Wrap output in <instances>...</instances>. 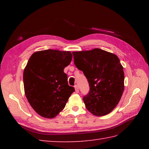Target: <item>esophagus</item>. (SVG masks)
I'll return each mask as SVG.
<instances>
[{
  "mask_svg": "<svg viewBox=\"0 0 149 149\" xmlns=\"http://www.w3.org/2000/svg\"><path fill=\"white\" fill-rule=\"evenodd\" d=\"M74 88H75V92H76V93H79V88H78L77 85H75V86H74Z\"/></svg>",
  "mask_w": 149,
  "mask_h": 149,
  "instance_id": "esophagus-1",
  "label": "esophagus"
}]
</instances>
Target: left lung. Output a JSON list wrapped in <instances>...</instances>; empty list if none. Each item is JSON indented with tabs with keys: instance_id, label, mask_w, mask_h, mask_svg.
Listing matches in <instances>:
<instances>
[{
	"instance_id": "left-lung-1",
	"label": "left lung",
	"mask_w": 149,
	"mask_h": 149,
	"mask_svg": "<svg viewBox=\"0 0 149 149\" xmlns=\"http://www.w3.org/2000/svg\"><path fill=\"white\" fill-rule=\"evenodd\" d=\"M72 54L74 64L89 83L90 92L83 97L86 109L95 116L107 115L118 105L124 90V72L118 56L100 49Z\"/></svg>"
}]
</instances>
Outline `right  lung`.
I'll return each instance as SVG.
<instances>
[{
  "instance_id": "add662e5",
  "label": "right lung",
  "mask_w": 149,
  "mask_h": 149,
  "mask_svg": "<svg viewBox=\"0 0 149 149\" xmlns=\"http://www.w3.org/2000/svg\"><path fill=\"white\" fill-rule=\"evenodd\" d=\"M72 59L70 51L52 49L35 52L30 57L24 70V91L30 105L41 116L54 118L75 91L64 72Z\"/></svg>"
}]
</instances>
